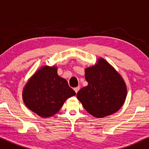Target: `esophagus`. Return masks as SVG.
Returning <instances> with one entry per match:
<instances>
[{
    "instance_id": "obj_1",
    "label": "esophagus",
    "mask_w": 149,
    "mask_h": 149,
    "mask_svg": "<svg viewBox=\"0 0 149 149\" xmlns=\"http://www.w3.org/2000/svg\"><path fill=\"white\" fill-rule=\"evenodd\" d=\"M73 90L75 91V92H76V93L78 92V91L80 90V86H77V87H76V88H73Z\"/></svg>"
}]
</instances>
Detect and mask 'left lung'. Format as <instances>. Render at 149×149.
Wrapping results in <instances>:
<instances>
[{"label":"left lung","instance_id":"1","mask_svg":"<svg viewBox=\"0 0 149 149\" xmlns=\"http://www.w3.org/2000/svg\"><path fill=\"white\" fill-rule=\"evenodd\" d=\"M86 86L77 93L85 110L96 118H104L116 112L127 97L125 82L118 71L103 58L85 69Z\"/></svg>","mask_w":149,"mask_h":149}]
</instances>
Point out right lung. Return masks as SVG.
I'll use <instances>...</instances> for the list:
<instances>
[{
  "mask_svg": "<svg viewBox=\"0 0 149 149\" xmlns=\"http://www.w3.org/2000/svg\"><path fill=\"white\" fill-rule=\"evenodd\" d=\"M76 92L65 79L57 73V67L45 65L39 68L25 84L23 102L29 110L42 118L53 116L67 99Z\"/></svg>",
  "mask_w": 149,
  "mask_h": 149,
  "instance_id": "1",
  "label": "right lung"
}]
</instances>
